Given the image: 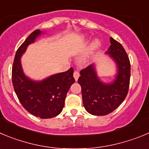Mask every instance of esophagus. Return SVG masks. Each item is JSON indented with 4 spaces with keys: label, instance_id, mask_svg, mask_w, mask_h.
I'll use <instances>...</instances> for the list:
<instances>
[{
    "label": "esophagus",
    "instance_id": "34e87169",
    "mask_svg": "<svg viewBox=\"0 0 149 149\" xmlns=\"http://www.w3.org/2000/svg\"><path fill=\"white\" fill-rule=\"evenodd\" d=\"M79 77H80V73H79L78 71H74V77L76 81L78 80Z\"/></svg>",
    "mask_w": 149,
    "mask_h": 149
}]
</instances>
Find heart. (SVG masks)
Listing matches in <instances>:
<instances>
[{
  "label": "heart",
  "instance_id": "heart-1",
  "mask_svg": "<svg viewBox=\"0 0 149 149\" xmlns=\"http://www.w3.org/2000/svg\"><path fill=\"white\" fill-rule=\"evenodd\" d=\"M85 40H86V37L85 36H81L80 38H79L78 40H77V43H79V44H81V43H84ZM99 44H100L99 40H95L93 42H92V43H91V47L92 48V49H95V48L97 47V46H99ZM82 61H83V62H86V58H84L83 59H82Z\"/></svg>",
  "mask_w": 149,
  "mask_h": 149
}]
</instances>
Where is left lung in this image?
<instances>
[{
    "label": "left lung",
    "mask_w": 149,
    "mask_h": 149,
    "mask_svg": "<svg viewBox=\"0 0 149 149\" xmlns=\"http://www.w3.org/2000/svg\"><path fill=\"white\" fill-rule=\"evenodd\" d=\"M111 46L106 52L117 65V74L111 83L106 84L97 76L95 64L80 71L78 84L82 98L89 114L103 116L114 111L123 102L129 91L131 64L122 45L110 38Z\"/></svg>",
    "instance_id": "8db88e82"
}]
</instances>
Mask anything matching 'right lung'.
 <instances>
[{
  "label": "right lung",
  "mask_w": 149,
  "mask_h": 149,
  "mask_svg": "<svg viewBox=\"0 0 149 149\" xmlns=\"http://www.w3.org/2000/svg\"><path fill=\"white\" fill-rule=\"evenodd\" d=\"M43 32L37 29L18 48L12 65V84L17 98L27 111L35 117L48 119L58 116L64 107L68 91L74 83V70L55 74L40 81L30 79L22 69L20 58L29 44Z\"/></svg>",
  "instance_id": "right-lung-1"
}]
</instances>
